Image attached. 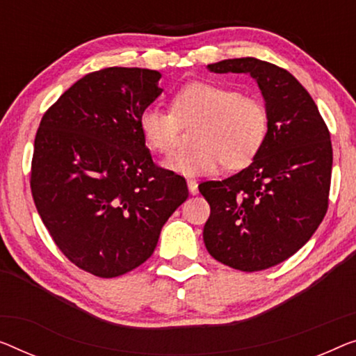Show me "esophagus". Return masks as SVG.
I'll return each mask as SVG.
<instances>
[{
	"mask_svg": "<svg viewBox=\"0 0 356 356\" xmlns=\"http://www.w3.org/2000/svg\"><path fill=\"white\" fill-rule=\"evenodd\" d=\"M187 187H188V192L192 195L198 193V182H196L195 179H188L187 180Z\"/></svg>",
	"mask_w": 356,
	"mask_h": 356,
	"instance_id": "34e87169",
	"label": "esophagus"
}]
</instances>
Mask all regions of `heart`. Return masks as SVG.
<instances>
[{"label": "heart", "instance_id": "b5f03b06", "mask_svg": "<svg viewBox=\"0 0 356 356\" xmlns=\"http://www.w3.org/2000/svg\"><path fill=\"white\" fill-rule=\"evenodd\" d=\"M172 111L148 105L140 111L139 129L152 150L166 153L176 145L180 123L192 124V148L172 152L163 168L182 176L214 174L222 164L245 168L267 139L268 115L256 99L211 81H193L172 95Z\"/></svg>", "mask_w": 356, "mask_h": 356}]
</instances>
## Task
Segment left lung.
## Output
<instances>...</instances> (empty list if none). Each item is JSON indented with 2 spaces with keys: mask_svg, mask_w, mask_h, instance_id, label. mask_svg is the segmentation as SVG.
<instances>
[{
  "mask_svg": "<svg viewBox=\"0 0 356 356\" xmlns=\"http://www.w3.org/2000/svg\"><path fill=\"white\" fill-rule=\"evenodd\" d=\"M208 70L251 75L268 115L267 139L252 163L198 187L211 206L203 230L211 256L259 272L289 259L321 224L332 171L330 131L305 88L273 63L243 57Z\"/></svg>",
  "mask_w": 356,
  "mask_h": 356,
  "instance_id": "obj_1",
  "label": "left lung"
}]
</instances>
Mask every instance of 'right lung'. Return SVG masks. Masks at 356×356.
<instances>
[{"label":"right lung","instance_id":"add662e5","mask_svg":"<svg viewBox=\"0 0 356 356\" xmlns=\"http://www.w3.org/2000/svg\"><path fill=\"white\" fill-rule=\"evenodd\" d=\"M161 73L108 67L68 88L42 116L31 195L57 248L76 267L115 278L144 264L185 200L182 176L158 168L139 129Z\"/></svg>","mask_w":356,"mask_h":356}]
</instances>
